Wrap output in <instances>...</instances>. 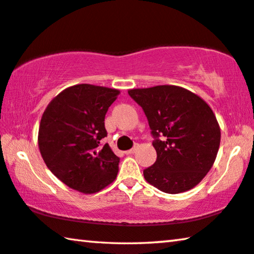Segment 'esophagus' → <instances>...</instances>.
Listing matches in <instances>:
<instances>
[{
	"label": "esophagus",
	"instance_id": "1",
	"mask_svg": "<svg viewBox=\"0 0 254 254\" xmlns=\"http://www.w3.org/2000/svg\"><path fill=\"white\" fill-rule=\"evenodd\" d=\"M137 149H138V146H134V147H133V148H131V149H128V150H127V151H126V154H127V155L133 154V153H135V151H137Z\"/></svg>",
	"mask_w": 254,
	"mask_h": 254
}]
</instances>
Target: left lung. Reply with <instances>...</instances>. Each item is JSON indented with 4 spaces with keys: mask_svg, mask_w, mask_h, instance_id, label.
<instances>
[{
    "mask_svg": "<svg viewBox=\"0 0 254 254\" xmlns=\"http://www.w3.org/2000/svg\"><path fill=\"white\" fill-rule=\"evenodd\" d=\"M127 92L142 107L156 138V162L143 170L147 183L168 194L194 188L211 170L220 146V127L213 111L197 94L177 85ZM160 135L164 142L158 139Z\"/></svg>",
    "mask_w": 254,
    "mask_h": 254,
    "instance_id": "8db88e82",
    "label": "left lung"
}]
</instances>
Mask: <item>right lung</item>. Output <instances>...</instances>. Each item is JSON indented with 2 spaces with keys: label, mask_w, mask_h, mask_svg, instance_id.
I'll return each mask as SVG.
<instances>
[{
  "label": "right lung",
  "mask_w": 254,
  "mask_h": 254,
  "mask_svg": "<svg viewBox=\"0 0 254 254\" xmlns=\"http://www.w3.org/2000/svg\"><path fill=\"white\" fill-rule=\"evenodd\" d=\"M120 90L76 84L62 91L45 108L39 148L49 170L71 189L94 194L116 179L120 157L108 143L105 115Z\"/></svg>",
  "instance_id": "add662e5"
}]
</instances>
